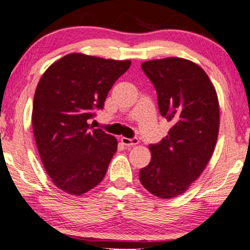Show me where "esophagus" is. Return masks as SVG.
Instances as JSON below:
<instances>
[{
  "label": "esophagus",
  "mask_w": 250,
  "mask_h": 250,
  "mask_svg": "<svg viewBox=\"0 0 250 250\" xmlns=\"http://www.w3.org/2000/svg\"><path fill=\"white\" fill-rule=\"evenodd\" d=\"M121 143L123 145H125L127 147H131V146H135V145H137L140 143V141L137 140V138H127V137H122L121 138Z\"/></svg>",
  "instance_id": "34e87169"
}]
</instances>
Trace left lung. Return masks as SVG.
<instances>
[{
	"label": "left lung",
	"instance_id": "obj_1",
	"mask_svg": "<svg viewBox=\"0 0 250 250\" xmlns=\"http://www.w3.org/2000/svg\"><path fill=\"white\" fill-rule=\"evenodd\" d=\"M157 90L160 114L172 121L168 135L151 144V162L140 170L143 187L159 198L188 190L202 174L216 146L219 102L209 76L182 58L145 61L141 64Z\"/></svg>",
	"mask_w": 250,
	"mask_h": 250
}]
</instances>
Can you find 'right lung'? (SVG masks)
Instances as JSON below:
<instances>
[{
    "instance_id": "1",
    "label": "right lung",
    "mask_w": 250,
    "mask_h": 250,
    "mask_svg": "<svg viewBox=\"0 0 250 250\" xmlns=\"http://www.w3.org/2000/svg\"><path fill=\"white\" fill-rule=\"evenodd\" d=\"M130 64V60L71 53L41 76L33 99L34 140L47 174L64 192L83 195L106 175L118 141L91 129L88 119L103 109L113 84Z\"/></svg>"
}]
</instances>
